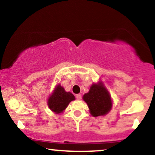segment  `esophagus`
Segmentation results:
<instances>
[{
  "label": "esophagus",
  "instance_id": "34e87169",
  "mask_svg": "<svg viewBox=\"0 0 155 155\" xmlns=\"http://www.w3.org/2000/svg\"><path fill=\"white\" fill-rule=\"evenodd\" d=\"M76 99H78V100H81V94H76Z\"/></svg>",
  "mask_w": 155,
  "mask_h": 155
}]
</instances>
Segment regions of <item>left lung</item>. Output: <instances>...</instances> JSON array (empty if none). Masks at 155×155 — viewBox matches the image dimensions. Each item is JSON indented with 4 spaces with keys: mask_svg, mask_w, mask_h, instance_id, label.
I'll return each mask as SVG.
<instances>
[{
    "mask_svg": "<svg viewBox=\"0 0 155 155\" xmlns=\"http://www.w3.org/2000/svg\"><path fill=\"white\" fill-rule=\"evenodd\" d=\"M83 100L87 104L94 117L105 116L112 108L111 95L101 81L92 84L89 92L83 96Z\"/></svg>",
    "mask_w": 155,
    "mask_h": 155,
    "instance_id": "left-lung-1",
    "label": "left lung"
}]
</instances>
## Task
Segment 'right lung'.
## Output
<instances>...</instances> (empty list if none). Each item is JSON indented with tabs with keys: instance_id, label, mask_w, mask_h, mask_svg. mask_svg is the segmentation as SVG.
I'll use <instances>...</instances> for the list:
<instances>
[{
	"instance_id": "add662e5",
	"label": "right lung",
	"mask_w": 155,
	"mask_h": 155,
	"mask_svg": "<svg viewBox=\"0 0 155 155\" xmlns=\"http://www.w3.org/2000/svg\"><path fill=\"white\" fill-rule=\"evenodd\" d=\"M75 100V97L71 92H66L61 84H57L48 98L47 104L48 108L55 114L63 113L71 101Z\"/></svg>"
}]
</instances>
